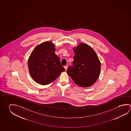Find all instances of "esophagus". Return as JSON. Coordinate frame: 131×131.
I'll list each match as a JSON object with an SVG mask.
<instances>
[{"mask_svg": "<svg viewBox=\"0 0 131 131\" xmlns=\"http://www.w3.org/2000/svg\"><path fill=\"white\" fill-rule=\"evenodd\" d=\"M64 68L65 70H67V69H68V65H66V66H65L64 67Z\"/></svg>", "mask_w": 131, "mask_h": 131, "instance_id": "1", "label": "esophagus"}]
</instances>
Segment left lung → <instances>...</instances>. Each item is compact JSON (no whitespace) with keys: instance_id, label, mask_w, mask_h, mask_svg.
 <instances>
[{"instance_id":"obj_1","label":"left lung","mask_w":131,"mask_h":131,"mask_svg":"<svg viewBox=\"0 0 131 131\" xmlns=\"http://www.w3.org/2000/svg\"><path fill=\"white\" fill-rule=\"evenodd\" d=\"M73 66H69L67 73L76 84L90 87L96 82L101 70V62L92 47L84 43L73 48Z\"/></svg>"}]
</instances>
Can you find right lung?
Masks as SVG:
<instances>
[{
  "label": "right lung",
  "instance_id": "add662e5",
  "mask_svg": "<svg viewBox=\"0 0 131 131\" xmlns=\"http://www.w3.org/2000/svg\"><path fill=\"white\" fill-rule=\"evenodd\" d=\"M55 50L52 42L46 41L36 46L30 54L28 60L29 72L38 84L48 85L65 71Z\"/></svg>",
  "mask_w": 131,
  "mask_h": 131
}]
</instances>
